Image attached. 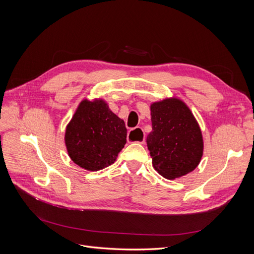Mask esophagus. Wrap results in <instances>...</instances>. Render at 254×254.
I'll use <instances>...</instances> for the list:
<instances>
[{"label":"esophagus","instance_id":"34e87169","mask_svg":"<svg viewBox=\"0 0 254 254\" xmlns=\"http://www.w3.org/2000/svg\"><path fill=\"white\" fill-rule=\"evenodd\" d=\"M127 140L129 143H140L145 144V134L141 128H134L131 129L128 132Z\"/></svg>","mask_w":254,"mask_h":254}]
</instances>
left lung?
<instances>
[{"instance_id":"8db88e82","label":"left lung","mask_w":254,"mask_h":254,"mask_svg":"<svg viewBox=\"0 0 254 254\" xmlns=\"http://www.w3.org/2000/svg\"><path fill=\"white\" fill-rule=\"evenodd\" d=\"M151 132L147 147L152 166L164 178L174 180L193 172L203 155L201 129L188 105L168 97L150 105Z\"/></svg>"}]
</instances>
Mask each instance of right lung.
Listing matches in <instances>:
<instances>
[{
    "mask_svg": "<svg viewBox=\"0 0 254 254\" xmlns=\"http://www.w3.org/2000/svg\"><path fill=\"white\" fill-rule=\"evenodd\" d=\"M125 123L104 99L84 98L65 128L67 155L75 164L90 172L111 165L126 144Z\"/></svg>",
    "mask_w": 254,
    "mask_h": 254,
    "instance_id": "1",
    "label": "right lung"
}]
</instances>
